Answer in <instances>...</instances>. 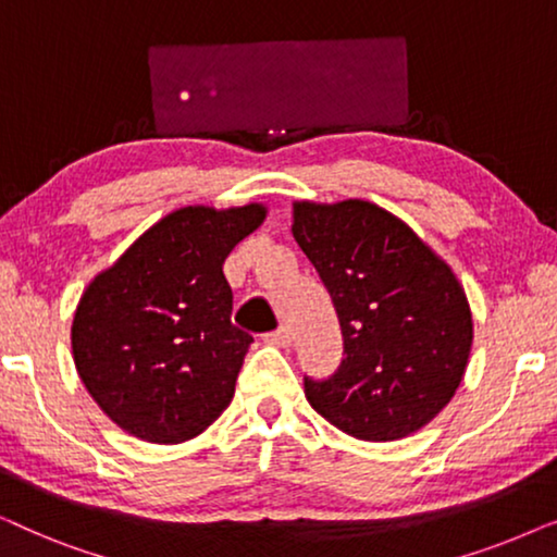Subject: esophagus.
<instances>
[{
  "label": "esophagus",
  "mask_w": 557,
  "mask_h": 557,
  "mask_svg": "<svg viewBox=\"0 0 557 557\" xmlns=\"http://www.w3.org/2000/svg\"><path fill=\"white\" fill-rule=\"evenodd\" d=\"M292 339H294V334H292V330H288V326H278L276 332L265 334V342H269V345H273V347H292Z\"/></svg>",
  "instance_id": "34e87169"
}]
</instances>
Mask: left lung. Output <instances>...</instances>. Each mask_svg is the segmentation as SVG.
Instances as JSON below:
<instances>
[{
  "label": "left lung",
  "instance_id": "obj_1",
  "mask_svg": "<svg viewBox=\"0 0 557 557\" xmlns=\"http://www.w3.org/2000/svg\"><path fill=\"white\" fill-rule=\"evenodd\" d=\"M292 233L345 337V360L330 380L304 377L311 408L362 441L423 429L459 391L474 339L451 265L368 200L294 202Z\"/></svg>",
  "mask_w": 557,
  "mask_h": 557
}]
</instances>
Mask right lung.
<instances>
[{"instance_id":"add662e5","label":"right lung","mask_w":557,"mask_h":557,"mask_svg":"<svg viewBox=\"0 0 557 557\" xmlns=\"http://www.w3.org/2000/svg\"><path fill=\"white\" fill-rule=\"evenodd\" d=\"M248 202L187 205L141 233L75 307V370L96 406L149 444H182L231 406L253 337L231 322L223 263L265 220Z\"/></svg>"}]
</instances>
